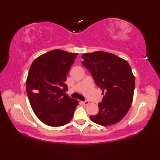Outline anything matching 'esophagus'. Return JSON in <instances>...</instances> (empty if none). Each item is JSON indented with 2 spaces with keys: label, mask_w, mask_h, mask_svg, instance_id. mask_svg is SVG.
Instances as JSON below:
<instances>
[{
  "label": "esophagus",
  "mask_w": 160,
  "mask_h": 160,
  "mask_svg": "<svg viewBox=\"0 0 160 160\" xmlns=\"http://www.w3.org/2000/svg\"><path fill=\"white\" fill-rule=\"evenodd\" d=\"M82 103L84 105V106H87V105H88V104H89V102L88 101V100H84V101L82 102Z\"/></svg>",
  "instance_id": "esophagus-1"
}]
</instances>
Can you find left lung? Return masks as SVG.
<instances>
[{
	"label": "left lung",
	"mask_w": 160,
	"mask_h": 160,
	"mask_svg": "<svg viewBox=\"0 0 160 160\" xmlns=\"http://www.w3.org/2000/svg\"><path fill=\"white\" fill-rule=\"evenodd\" d=\"M104 97L98 103L99 112L91 115L95 123L110 126L118 123L130 108L135 89V78L129 64L114 54L96 52L81 56Z\"/></svg>",
	"instance_id": "8db88e82"
}]
</instances>
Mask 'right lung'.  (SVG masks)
Listing matches in <instances>:
<instances>
[{
    "mask_svg": "<svg viewBox=\"0 0 160 160\" xmlns=\"http://www.w3.org/2000/svg\"><path fill=\"white\" fill-rule=\"evenodd\" d=\"M78 53L52 50L32 62L26 82L30 104L39 120L51 127H60L73 118L78 101L66 94L64 83Z\"/></svg>",
    "mask_w": 160,
    "mask_h": 160,
    "instance_id": "add662e5",
    "label": "right lung"
}]
</instances>
